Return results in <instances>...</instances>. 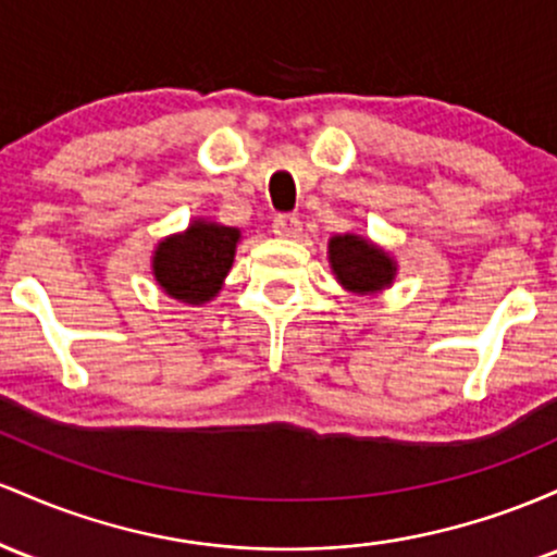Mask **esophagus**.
Instances as JSON below:
<instances>
[{"instance_id":"1","label":"esophagus","mask_w":557,"mask_h":557,"mask_svg":"<svg viewBox=\"0 0 557 557\" xmlns=\"http://www.w3.org/2000/svg\"><path fill=\"white\" fill-rule=\"evenodd\" d=\"M273 234H276L278 239H297V236L302 234V223H299V218L295 215H278L276 221H273Z\"/></svg>"}]
</instances>
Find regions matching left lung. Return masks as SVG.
Here are the masks:
<instances>
[{"mask_svg":"<svg viewBox=\"0 0 557 557\" xmlns=\"http://www.w3.org/2000/svg\"><path fill=\"white\" fill-rule=\"evenodd\" d=\"M329 265L336 281L358 297L381 295L395 284L397 260L362 234H334L329 239Z\"/></svg>","mask_w":557,"mask_h":557,"instance_id":"8db88e82","label":"left lung"}]
</instances>
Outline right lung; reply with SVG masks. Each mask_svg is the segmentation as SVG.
Instances as JSON below:
<instances>
[{"label":"right lung","instance_id":"1","mask_svg":"<svg viewBox=\"0 0 557 557\" xmlns=\"http://www.w3.org/2000/svg\"><path fill=\"white\" fill-rule=\"evenodd\" d=\"M239 242V228L195 218L184 231L158 242L152 252V276L168 297L199 308L223 289Z\"/></svg>","mask_w":557,"mask_h":557}]
</instances>
